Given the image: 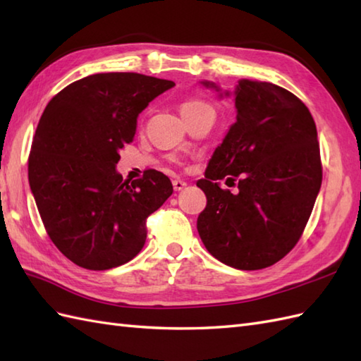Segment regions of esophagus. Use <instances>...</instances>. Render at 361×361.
<instances>
[{
	"label": "esophagus",
	"instance_id": "obj_1",
	"mask_svg": "<svg viewBox=\"0 0 361 361\" xmlns=\"http://www.w3.org/2000/svg\"><path fill=\"white\" fill-rule=\"evenodd\" d=\"M172 185H173V189H175V190H183V189L186 188V181L176 178V180L172 181Z\"/></svg>",
	"mask_w": 361,
	"mask_h": 361
}]
</instances>
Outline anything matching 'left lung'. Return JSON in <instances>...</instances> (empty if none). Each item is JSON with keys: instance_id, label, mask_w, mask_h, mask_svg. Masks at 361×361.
Returning <instances> with one entry per match:
<instances>
[{"instance_id": "left-lung-1", "label": "left lung", "mask_w": 361, "mask_h": 361, "mask_svg": "<svg viewBox=\"0 0 361 361\" xmlns=\"http://www.w3.org/2000/svg\"><path fill=\"white\" fill-rule=\"evenodd\" d=\"M200 83L234 99L235 122L197 181L206 195L198 234L220 262L260 270L295 247L315 204L323 180L315 121L295 94L270 82L240 79L234 91ZM235 176L239 193L219 188L217 179Z\"/></svg>"}]
</instances>
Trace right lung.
I'll list each match as a JSON object with an SVG mask.
<instances>
[{"instance_id": "right-lung-1", "label": "right lung", "mask_w": 361, "mask_h": 361, "mask_svg": "<svg viewBox=\"0 0 361 361\" xmlns=\"http://www.w3.org/2000/svg\"><path fill=\"white\" fill-rule=\"evenodd\" d=\"M173 87L144 74L99 73L46 105L29 155V186L51 240L75 265L110 270L142 250L145 219L172 195V183L158 171L124 181L116 164L140 113Z\"/></svg>"}]
</instances>
